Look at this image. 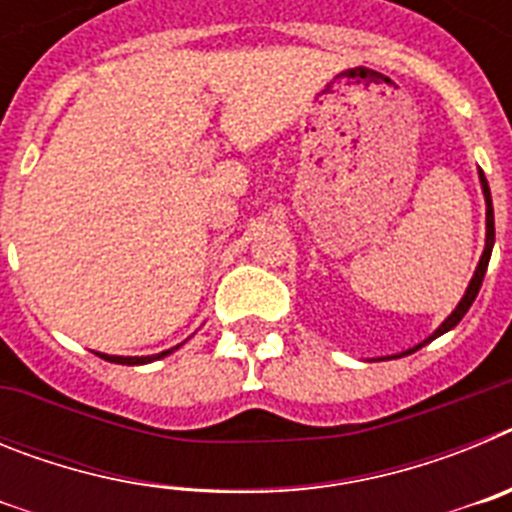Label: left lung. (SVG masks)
Wrapping results in <instances>:
<instances>
[{"label":"left lung","mask_w":512,"mask_h":512,"mask_svg":"<svg viewBox=\"0 0 512 512\" xmlns=\"http://www.w3.org/2000/svg\"><path fill=\"white\" fill-rule=\"evenodd\" d=\"M479 184H482V194H485V205H487V235H485V251H482V259H479L477 269H474V277L472 282H469L467 292H464V297H461V302L456 305V310L451 312L449 318L443 320L441 325H438L436 330H433V336L425 338L423 343H418V346L408 348V351H402V354L397 356H408L413 354V351H418V348H423L425 343H431L433 338L443 336V333H449L451 328H456L459 325V320L467 315V310L472 307L474 297L479 295V287H482V279H485V271H487V264H490V256H492V246H495V212H492V197H490V184H487L485 174H482V169H479Z\"/></svg>","instance_id":"obj_1"}]
</instances>
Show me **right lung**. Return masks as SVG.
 <instances>
[{
    "mask_svg": "<svg viewBox=\"0 0 512 512\" xmlns=\"http://www.w3.org/2000/svg\"><path fill=\"white\" fill-rule=\"evenodd\" d=\"M171 351H174V348H169V351H161V354H153V356H107V354H97V356H102L104 361H112V364L135 366V364H151V361H156V359H164V356H169Z\"/></svg>",
    "mask_w": 512,
    "mask_h": 512,
    "instance_id": "right-lung-1",
    "label": "right lung"
}]
</instances>
